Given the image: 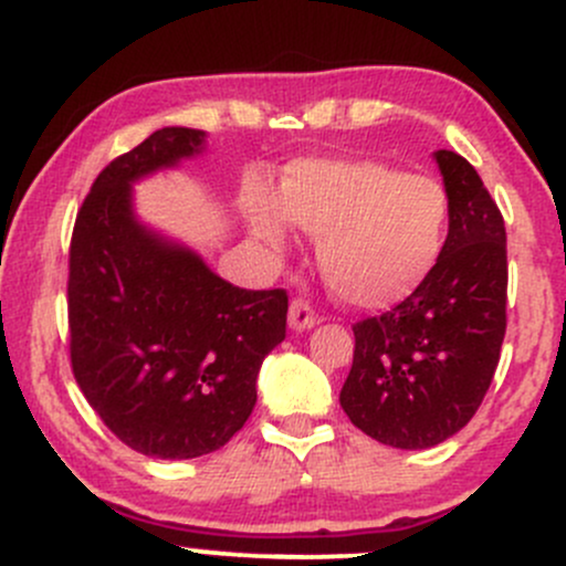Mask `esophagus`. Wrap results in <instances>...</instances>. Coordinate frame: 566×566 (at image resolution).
<instances>
[{"mask_svg": "<svg viewBox=\"0 0 566 566\" xmlns=\"http://www.w3.org/2000/svg\"><path fill=\"white\" fill-rule=\"evenodd\" d=\"M319 324V314L314 311V305L305 301H292L290 303V327L295 333H303V329H311Z\"/></svg>", "mask_w": 566, "mask_h": 566, "instance_id": "1", "label": "esophagus"}]
</instances>
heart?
Returning a JSON list of instances; mask_svg holds the SVG:
<instances>
[{
    "label": "heart",
    "mask_w": 566,
    "mask_h": 566,
    "mask_svg": "<svg viewBox=\"0 0 566 566\" xmlns=\"http://www.w3.org/2000/svg\"><path fill=\"white\" fill-rule=\"evenodd\" d=\"M255 239L287 244V223L319 239L316 263L343 303L382 311L431 279L450 231V193L439 180L375 159H303L282 175L279 197L247 199Z\"/></svg>",
    "instance_id": "heart-1"
}]
</instances>
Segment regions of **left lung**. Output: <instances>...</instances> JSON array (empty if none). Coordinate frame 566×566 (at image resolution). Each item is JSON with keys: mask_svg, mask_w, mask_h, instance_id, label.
<instances>
[{"mask_svg": "<svg viewBox=\"0 0 566 566\" xmlns=\"http://www.w3.org/2000/svg\"><path fill=\"white\" fill-rule=\"evenodd\" d=\"M437 159L450 231L431 279L382 316L354 324V365L340 391L350 423L396 450L454 437L482 405L505 337V223L460 154Z\"/></svg>", "mask_w": 566, "mask_h": 566, "instance_id": "1", "label": "left lung"}]
</instances>
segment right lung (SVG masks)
Listing matches in <instances>:
<instances>
[{
  "label": "right lung",
  "instance_id": "1",
  "mask_svg": "<svg viewBox=\"0 0 566 566\" xmlns=\"http://www.w3.org/2000/svg\"><path fill=\"white\" fill-rule=\"evenodd\" d=\"M207 135L161 127L95 178L69 250L71 369L116 439L159 460L220 450L250 418L287 292L242 290L143 226L133 184L197 157Z\"/></svg>",
  "mask_w": 566,
  "mask_h": 566
}]
</instances>
